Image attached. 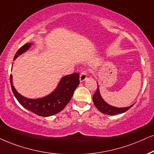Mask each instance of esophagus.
I'll return each instance as SVG.
<instances>
[{"label": "esophagus", "instance_id": "esophagus-1", "mask_svg": "<svg viewBox=\"0 0 154 154\" xmlns=\"http://www.w3.org/2000/svg\"><path fill=\"white\" fill-rule=\"evenodd\" d=\"M87 78V71L83 70L80 73V76H79V80L82 82H84Z\"/></svg>", "mask_w": 154, "mask_h": 154}]
</instances>
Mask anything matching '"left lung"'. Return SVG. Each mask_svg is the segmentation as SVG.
Returning <instances> with one entry per match:
<instances>
[{
	"label": "left lung",
	"mask_w": 154,
	"mask_h": 154,
	"mask_svg": "<svg viewBox=\"0 0 154 154\" xmlns=\"http://www.w3.org/2000/svg\"><path fill=\"white\" fill-rule=\"evenodd\" d=\"M92 100L93 102H94L95 106H96L97 109L100 111V112L103 113V114H108V115H116V114H121V113H124L126 112L127 110H129V109L133 106V105H131V106H128V107L117 108L115 107V106H112L109 104H106V103L103 100L102 97H101L98 85H97V89L96 91H95L94 95H93Z\"/></svg>",
	"instance_id": "left-lung-1"
}]
</instances>
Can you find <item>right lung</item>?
<instances>
[{"mask_svg":"<svg viewBox=\"0 0 154 154\" xmlns=\"http://www.w3.org/2000/svg\"><path fill=\"white\" fill-rule=\"evenodd\" d=\"M31 43H26L17 50L14 59L29 49ZM12 75H10L11 89L15 98L23 107L41 116H50L61 112L69 103L74 91L79 85V75L73 73L64 77L55 90L48 96L35 100L25 98L15 90L13 85Z\"/></svg>","mask_w":154,"mask_h":154,"instance_id":"1","label":"right lung"}]
</instances>
